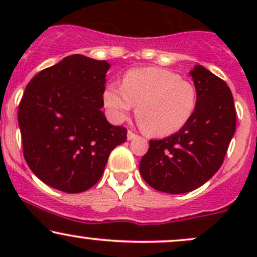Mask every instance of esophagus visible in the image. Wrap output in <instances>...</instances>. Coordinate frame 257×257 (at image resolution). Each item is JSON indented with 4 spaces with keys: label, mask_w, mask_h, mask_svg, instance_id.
Returning <instances> with one entry per match:
<instances>
[{
    "label": "esophagus",
    "mask_w": 257,
    "mask_h": 257,
    "mask_svg": "<svg viewBox=\"0 0 257 257\" xmlns=\"http://www.w3.org/2000/svg\"><path fill=\"white\" fill-rule=\"evenodd\" d=\"M126 138H128V140H133V139L138 138V135L135 134L134 132H132V131H128V134H126Z\"/></svg>",
    "instance_id": "34e87169"
}]
</instances>
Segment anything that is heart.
<instances>
[{
    "label": "heart",
    "mask_w": 257,
    "mask_h": 257,
    "mask_svg": "<svg viewBox=\"0 0 257 257\" xmlns=\"http://www.w3.org/2000/svg\"><path fill=\"white\" fill-rule=\"evenodd\" d=\"M106 110L116 120L128 117L134 105L141 126L155 137H168L187 124L197 105V91L178 73L144 67L125 73L123 84L111 82L102 93Z\"/></svg>",
    "instance_id": "obj_1"
}]
</instances>
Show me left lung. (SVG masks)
Instances as JSON below:
<instances>
[{
    "instance_id": "obj_1",
    "label": "left lung",
    "mask_w": 257,
    "mask_h": 257,
    "mask_svg": "<svg viewBox=\"0 0 257 257\" xmlns=\"http://www.w3.org/2000/svg\"><path fill=\"white\" fill-rule=\"evenodd\" d=\"M197 105L184 128L163 140H150L140 174L155 190L186 193L205 184L220 167L235 132V108L225 81L202 65L192 71Z\"/></svg>"
}]
</instances>
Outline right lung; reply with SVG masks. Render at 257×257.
Instances as JSON below:
<instances>
[{
  "instance_id": "1",
  "label": "right lung",
  "mask_w": 257,
  "mask_h": 257,
  "mask_svg": "<svg viewBox=\"0 0 257 257\" xmlns=\"http://www.w3.org/2000/svg\"><path fill=\"white\" fill-rule=\"evenodd\" d=\"M110 64L81 54L38 72L26 85L18 122L24 158L44 184L79 193L101 178L108 156L126 140L101 107Z\"/></svg>"
}]
</instances>
